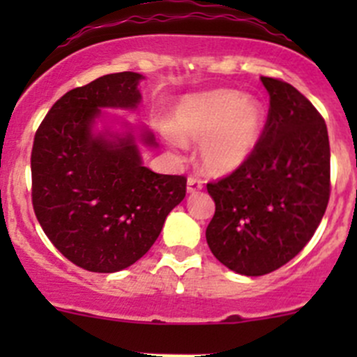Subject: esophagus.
<instances>
[{
    "label": "esophagus",
    "instance_id": "esophagus-1",
    "mask_svg": "<svg viewBox=\"0 0 357 357\" xmlns=\"http://www.w3.org/2000/svg\"><path fill=\"white\" fill-rule=\"evenodd\" d=\"M202 190V181L200 179L193 178V176H190L188 181H186V192L188 193H199Z\"/></svg>",
    "mask_w": 357,
    "mask_h": 357
}]
</instances>
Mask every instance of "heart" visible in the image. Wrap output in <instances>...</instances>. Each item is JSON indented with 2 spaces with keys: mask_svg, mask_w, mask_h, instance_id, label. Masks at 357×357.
Here are the masks:
<instances>
[{
  "mask_svg": "<svg viewBox=\"0 0 357 357\" xmlns=\"http://www.w3.org/2000/svg\"><path fill=\"white\" fill-rule=\"evenodd\" d=\"M264 124L261 100L235 89H212L183 98L172 112V128H164L162 135L174 149L200 143L204 171L228 176L254 155Z\"/></svg>",
  "mask_w": 357,
  "mask_h": 357,
  "instance_id": "1",
  "label": "heart"
}]
</instances>
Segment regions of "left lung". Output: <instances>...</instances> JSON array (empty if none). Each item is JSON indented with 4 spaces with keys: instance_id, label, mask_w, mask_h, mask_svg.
<instances>
[{
    "instance_id": "obj_1",
    "label": "left lung",
    "mask_w": 357,
    "mask_h": 357,
    "mask_svg": "<svg viewBox=\"0 0 357 357\" xmlns=\"http://www.w3.org/2000/svg\"><path fill=\"white\" fill-rule=\"evenodd\" d=\"M269 114L245 165L207 192L215 202L205 238L221 264L261 276L282 268L312 238L330 199V143L312 103L289 82L261 77Z\"/></svg>"
}]
</instances>
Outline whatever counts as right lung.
I'll use <instances>...</instances> for the list:
<instances>
[{
    "mask_svg": "<svg viewBox=\"0 0 357 357\" xmlns=\"http://www.w3.org/2000/svg\"><path fill=\"white\" fill-rule=\"evenodd\" d=\"M143 79L117 72L70 89L36 132V218L68 261L93 273L121 271L142 259L186 195L185 176L143 165L139 145L157 149L153 132L107 112L138 109Z\"/></svg>",
    "mask_w": 357,
    "mask_h": 357,
    "instance_id": "add662e5",
    "label": "right lung"
}]
</instances>
